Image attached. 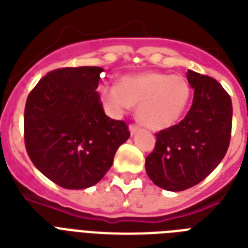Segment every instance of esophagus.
<instances>
[{
    "mask_svg": "<svg viewBox=\"0 0 248 248\" xmlns=\"http://www.w3.org/2000/svg\"><path fill=\"white\" fill-rule=\"evenodd\" d=\"M128 130H130V132H131V135H135L136 132L139 131L140 127L138 126V124H130V127H128Z\"/></svg>",
    "mask_w": 248,
    "mask_h": 248,
    "instance_id": "34e87169",
    "label": "esophagus"
}]
</instances>
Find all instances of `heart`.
<instances>
[{"label": "heart", "mask_w": 248, "mask_h": 248, "mask_svg": "<svg viewBox=\"0 0 248 248\" xmlns=\"http://www.w3.org/2000/svg\"><path fill=\"white\" fill-rule=\"evenodd\" d=\"M101 99L113 114L138 105V118L155 130L171 127L180 120L190 99V86L183 76L144 72L124 76L118 85L103 83Z\"/></svg>", "instance_id": "heart-1"}]
</instances>
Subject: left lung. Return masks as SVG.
<instances>
[{
	"mask_svg": "<svg viewBox=\"0 0 248 248\" xmlns=\"http://www.w3.org/2000/svg\"><path fill=\"white\" fill-rule=\"evenodd\" d=\"M186 78L194 89L192 107L184 120L155 134V151L145 159L148 176L170 192L192 188L207 177L231 143V96L208 76L188 71Z\"/></svg>",
	"mask_w": 248,
	"mask_h": 248,
	"instance_id": "left-lung-1",
	"label": "left lung"
}]
</instances>
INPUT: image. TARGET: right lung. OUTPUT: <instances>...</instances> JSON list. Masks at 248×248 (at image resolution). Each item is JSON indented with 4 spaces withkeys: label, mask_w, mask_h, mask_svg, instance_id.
I'll return each mask as SVG.
<instances>
[{
    "label": "right lung",
    "mask_w": 248,
    "mask_h": 248,
    "mask_svg": "<svg viewBox=\"0 0 248 248\" xmlns=\"http://www.w3.org/2000/svg\"><path fill=\"white\" fill-rule=\"evenodd\" d=\"M99 67L48 72L29 93L24 141L45 176L65 189H86L104 177L121 144L130 138L124 121L104 113L96 89Z\"/></svg>",
    "instance_id": "1"
}]
</instances>
